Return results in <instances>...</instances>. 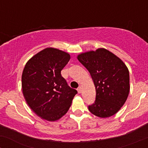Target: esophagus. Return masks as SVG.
I'll return each mask as SVG.
<instances>
[{"mask_svg":"<svg viewBox=\"0 0 148 148\" xmlns=\"http://www.w3.org/2000/svg\"><path fill=\"white\" fill-rule=\"evenodd\" d=\"M77 90H78V92L79 93H81V91H82V89H81V87H79L77 88Z\"/></svg>","mask_w":148,"mask_h":148,"instance_id":"34e87169","label":"esophagus"}]
</instances>
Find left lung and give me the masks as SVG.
Here are the masks:
<instances>
[{
    "label": "left lung",
    "instance_id": "1",
    "mask_svg": "<svg viewBox=\"0 0 148 148\" xmlns=\"http://www.w3.org/2000/svg\"><path fill=\"white\" fill-rule=\"evenodd\" d=\"M78 60L88 69L96 90L95 103L88 106L92 114L108 118L123 106L130 92V73L125 64L106 49L79 54Z\"/></svg>",
    "mask_w": 148,
    "mask_h": 148
}]
</instances>
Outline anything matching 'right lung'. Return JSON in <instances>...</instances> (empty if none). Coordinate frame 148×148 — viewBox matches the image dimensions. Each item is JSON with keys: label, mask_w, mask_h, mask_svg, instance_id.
Wrapping results in <instances>:
<instances>
[{"label": "right lung", "mask_w": 148, "mask_h": 148, "mask_svg": "<svg viewBox=\"0 0 148 148\" xmlns=\"http://www.w3.org/2000/svg\"><path fill=\"white\" fill-rule=\"evenodd\" d=\"M69 60L67 53L47 48L25 64L21 77L23 96L30 108L42 119L56 121L62 118L77 93L61 75Z\"/></svg>", "instance_id": "1"}]
</instances>
